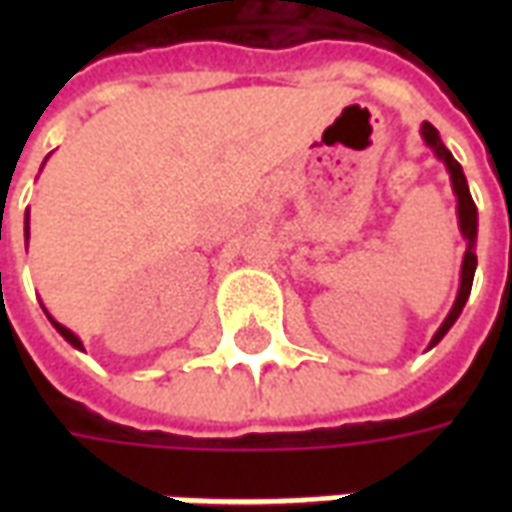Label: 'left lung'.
Wrapping results in <instances>:
<instances>
[{
    "label": "left lung",
    "mask_w": 512,
    "mask_h": 512,
    "mask_svg": "<svg viewBox=\"0 0 512 512\" xmlns=\"http://www.w3.org/2000/svg\"><path fill=\"white\" fill-rule=\"evenodd\" d=\"M422 139H425V145L444 161V167L450 172L452 191H455V197H458V227H461L463 238H466V255H463L461 266V288H458V296H455V304H452L450 315L444 318V323L439 326V332L433 334V340H430V348H433L444 334L450 332L452 323L458 321V315L463 312V304H466L469 293H472L474 268H477V255H474V244H477V205H474L472 194H469V183H466V175H463L461 164H458V161L452 158L450 150L444 147L439 131L430 126V123H422Z\"/></svg>",
    "instance_id": "8db88e82"
}]
</instances>
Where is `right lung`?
<instances>
[{
  "label": "right lung",
  "mask_w": 512,
  "mask_h": 512,
  "mask_svg": "<svg viewBox=\"0 0 512 512\" xmlns=\"http://www.w3.org/2000/svg\"><path fill=\"white\" fill-rule=\"evenodd\" d=\"M27 238H29V211H27ZM49 321L54 323V329H57V332H60L62 337H65V340H68V343L73 345V348H79V351H84L82 340H79V337H76V334H73L71 329H65V326H62V323L54 321V318H51V315H49Z\"/></svg>",
  "instance_id": "1"
}]
</instances>
